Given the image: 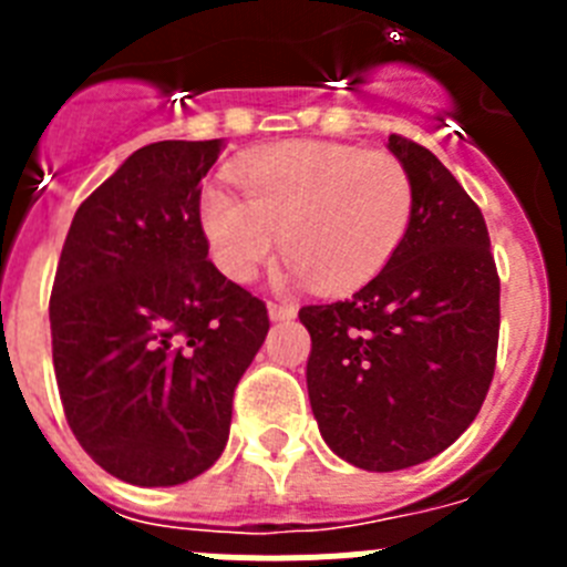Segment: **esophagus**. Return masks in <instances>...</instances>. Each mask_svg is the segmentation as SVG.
I'll list each match as a JSON object with an SVG mask.
<instances>
[{
  "label": "esophagus",
  "instance_id": "obj_1",
  "mask_svg": "<svg viewBox=\"0 0 567 567\" xmlns=\"http://www.w3.org/2000/svg\"><path fill=\"white\" fill-rule=\"evenodd\" d=\"M295 315H298V309L292 307V303H269V320H275V323H278V320H292Z\"/></svg>",
  "mask_w": 567,
  "mask_h": 567
}]
</instances>
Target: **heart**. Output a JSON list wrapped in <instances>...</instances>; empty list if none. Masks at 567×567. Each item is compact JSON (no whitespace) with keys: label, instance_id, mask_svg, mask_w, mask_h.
<instances>
[{"label":"heart","instance_id":"b5f03b06","mask_svg":"<svg viewBox=\"0 0 567 567\" xmlns=\"http://www.w3.org/2000/svg\"><path fill=\"white\" fill-rule=\"evenodd\" d=\"M244 195L209 184L202 227L227 278L249 284L278 240L292 275L320 289L374 278L412 227L414 187L400 158L332 142H287L235 162Z\"/></svg>","mask_w":567,"mask_h":567}]
</instances>
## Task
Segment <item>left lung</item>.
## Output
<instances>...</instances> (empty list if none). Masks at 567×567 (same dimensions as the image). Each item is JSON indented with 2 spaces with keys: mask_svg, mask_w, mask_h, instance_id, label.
Here are the masks:
<instances>
[{
  "mask_svg": "<svg viewBox=\"0 0 567 567\" xmlns=\"http://www.w3.org/2000/svg\"><path fill=\"white\" fill-rule=\"evenodd\" d=\"M412 175V227L360 292L303 307L307 385L338 457L400 471L445 452L488 394L499 340V275L480 207L432 150L389 135Z\"/></svg>",
  "mask_w": 567,
  "mask_h": 567,
  "instance_id": "left-lung-1",
  "label": "left lung"
}]
</instances>
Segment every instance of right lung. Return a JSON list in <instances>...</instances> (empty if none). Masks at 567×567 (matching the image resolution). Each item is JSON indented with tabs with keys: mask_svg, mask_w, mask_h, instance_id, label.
I'll return each mask as SVG.
<instances>
[{
	"mask_svg": "<svg viewBox=\"0 0 567 567\" xmlns=\"http://www.w3.org/2000/svg\"><path fill=\"white\" fill-rule=\"evenodd\" d=\"M221 138L135 150L84 198L50 292L70 432L107 474L182 485L221 457L267 303L207 258L202 178Z\"/></svg>",
	"mask_w": 567,
	"mask_h": 567,
	"instance_id": "obj_1",
	"label": "right lung"
}]
</instances>
